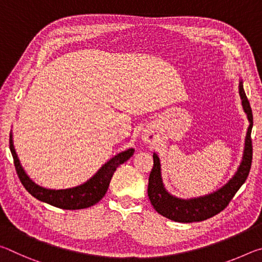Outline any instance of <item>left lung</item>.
Returning <instances> with one entry per match:
<instances>
[{"instance_id":"1","label":"left lung","mask_w":262,"mask_h":262,"mask_svg":"<svg viewBox=\"0 0 262 262\" xmlns=\"http://www.w3.org/2000/svg\"><path fill=\"white\" fill-rule=\"evenodd\" d=\"M239 95H241L244 111H245L248 121H250V127H248L246 134L243 161L238 167L236 174L229 180L228 184H225L223 187L214 193L196 199L184 200V199L176 198L170 193H167V190L164 188L161 177V163H159L157 155L154 154V166L149 176L148 196L155 210L158 214L163 215L168 220L180 222V223H192V222L205 221L225 209L229 202L232 200L234 194L245 183L247 176L250 173L252 156H253L251 139L252 127H253V114H252L250 101H248L245 91H244L242 82L239 84Z\"/></svg>"}]
</instances>
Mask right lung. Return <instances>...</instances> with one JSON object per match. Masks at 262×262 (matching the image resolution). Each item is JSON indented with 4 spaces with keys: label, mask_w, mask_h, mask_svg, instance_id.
Returning <instances> with one entry per match:
<instances>
[{
    "label": "right lung",
    "mask_w": 262,
    "mask_h": 262,
    "mask_svg": "<svg viewBox=\"0 0 262 262\" xmlns=\"http://www.w3.org/2000/svg\"><path fill=\"white\" fill-rule=\"evenodd\" d=\"M10 151L14 157V164L16 167V172L18 174L20 183L23 184L25 189L38 200L46 202L48 205H52L61 209L67 210H76V209H84L96 205L99 202L104 195L107 192L110 186V181L112 179L114 171L120 164L128 161L134 154L135 150L130 148L126 151L118 154L112 159L104 164L99 168V171L89 179L86 183L79 185L77 187L68 188V189H47L41 186L37 185L31 180L25 171L21 167L19 159L17 157L15 151L14 144H12V136L10 135Z\"/></svg>",
    "instance_id": "1"
}]
</instances>
